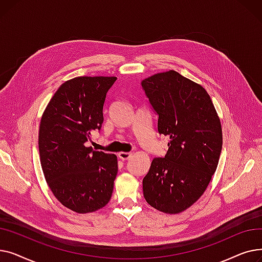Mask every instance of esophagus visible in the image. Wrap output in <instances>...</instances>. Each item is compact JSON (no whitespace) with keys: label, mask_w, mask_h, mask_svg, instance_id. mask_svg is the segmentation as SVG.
<instances>
[{"label":"esophagus","mask_w":262,"mask_h":262,"mask_svg":"<svg viewBox=\"0 0 262 262\" xmlns=\"http://www.w3.org/2000/svg\"><path fill=\"white\" fill-rule=\"evenodd\" d=\"M130 153H127V152H120L119 154H118V156H119V158L120 159H122V160H128L129 159V157H130Z\"/></svg>","instance_id":"esophagus-1"}]
</instances>
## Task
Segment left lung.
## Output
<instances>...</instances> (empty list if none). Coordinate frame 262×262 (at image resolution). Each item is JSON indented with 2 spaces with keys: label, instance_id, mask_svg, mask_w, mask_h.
I'll list each match as a JSON object with an SVG mask.
<instances>
[{
  "label": "left lung",
  "instance_id": "8db88e82",
  "mask_svg": "<svg viewBox=\"0 0 262 262\" xmlns=\"http://www.w3.org/2000/svg\"><path fill=\"white\" fill-rule=\"evenodd\" d=\"M157 115V132L170 137L166 156L156 157L142 181L152 207L178 213L195 203L214 174L222 150V128L209 94L170 70L141 80Z\"/></svg>",
  "mask_w": 262,
  "mask_h": 262
}]
</instances>
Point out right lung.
<instances>
[{
  "label": "right lung",
  "instance_id": "add662e5",
  "mask_svg": "<svg viewBox=\"0 0 262 262\" xmlns=\"http://www.w3.org/2000/svg\"><path fill=\"white\" fill-rule=\"evenodd\" d=\"M117 77L80 76L55 92L41 118L39 155L46 181L63 206L78 213L109 202L118 173L117 156L87 147L101 130L108 90Z\"/></svg>",
  "mask_w": 262,
  "mask_h": 262
}]
</instances>
